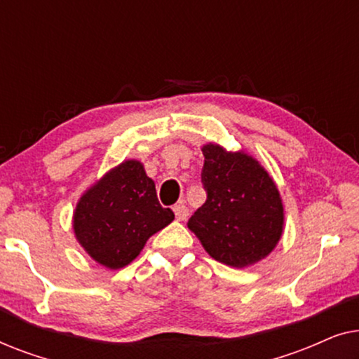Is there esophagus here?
<instances>
[{
    "label": "esophagus",
    "mask_w": 359,
    "mask_h": 359,
    "mask_svg": "<svg viewBox=\"0 0 359 359\" xmlns=\"http://www.w3.org/2000/svg\"><path fill=\"white\" fill-rule=\"evenodd\" d=\"M173 210H175L176 220H186V219H188L189 210H188V208H186V204H184V203H178V204H175Z\"/></svg>",
    "instance_id": "1"
}]
</instances>
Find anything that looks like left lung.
<instances>
[{
	"mask_svg": "<svg viewBox=\"0 0 359 359\" xmlns=\"http://www.w3.org/2000/svg\"><path fill=\"white\" fill-rule=\"evenodd\" d=\"M201 181L208 199L188 220L189 230L217 262L245 268L268 257L283 235L284 208L268 171L245 151L203 147Z\"/></svg>",
	"mask_w": 359,
	"mask_h": 359,
	"instance_id": "obj_1",
	"label": "left lung"
}]
</instances>
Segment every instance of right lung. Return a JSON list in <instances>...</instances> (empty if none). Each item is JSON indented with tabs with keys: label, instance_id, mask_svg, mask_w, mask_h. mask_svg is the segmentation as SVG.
<instances>
[{
	"label": "right lung",
	"instance_id": "1",
	"mask_svg": "<svg viewBox=\"0 0 359 359\" xmlns=\"http://www.w3.org/2000/svg\"><path fill=\"white\" fill-rule=\"evenodd\" d=\"M173 219V210L158 203L144 165L126 160L81 196L73 212V230L95 262L119 269L139 257L147 240Z\"/></svg>",
	"mask_w": 359,
	"mask_h": 359
}]
</instances>
